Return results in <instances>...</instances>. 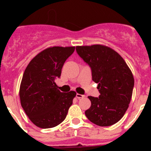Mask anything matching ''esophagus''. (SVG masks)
Returning <instances> with one entry per match:
<instances>
[{
  "mask_svg": "<svg viewBox=\"0 0 151 151\" xmlns=\"http://www.w3.org/2000/svg\"><path fill=\"white\" fill-rule=\"evenodd\" d=\"M76 97H77V99H82V98H84L85 96L84 95H82V94H79V93H77V95H76Z\"/></svg>",
  "mask_w": 151,
  "mask_h": 151,
  "instance_id": "34e87169",
  "label": "esophagus"
}]
</instances>
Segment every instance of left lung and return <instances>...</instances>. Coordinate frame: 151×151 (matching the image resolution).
I'll list each match as a JSON object with an SVG mask.
<instances>
[{
	"instance_id": "8db88e82",
	"label": "left lung",
	"mask_w": 151,
	"mask_h": 151,
	"mask_svg": "<svg viewBox=\"0 0 151 151\" xmlns=\"http://www.w3.org/2000/svg\"><path fill=\"white\" fill-rule=\"evenodd\" d=\"M77 54L91 67L99 96H88L91 106L85 111L91 122L109 126L120 121L129 107L134 80L132 71L117 52L104 45L76 47Z\"/></svg>"
}]
</instances>
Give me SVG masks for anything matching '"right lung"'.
Masks as SVG:
<instances>
[{
    "label": "right lung",
    "instance_id": "obj_1",
    "mask_svg": "<svg viewBox=\"0 0 151 151\" xmlns=\"http://www.w3.org/2000/svg\"><path fill=\"white\" fill-rule=\"evenodd\" d=\"M74 50V47L45 49L30 60L24 71L19 88L21 106L38 127H55L66 118L76 92H60L55 80L60 77L65 61Z\"/></svg>",
    "mask_w": 151,
    "mask_h": 151
}]
</instances>
